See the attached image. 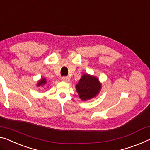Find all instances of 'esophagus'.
<instances>
[{
	"label": "esophagus",
	"instance_id": "34e87169",
	"mask_svg": "<svg viewBox=\"0 0 150 150\" xmlns=\"http://www.w3.org/2000/svg\"><path fill=\"white\" fill-rule=\"evenodd\" d=\"M61 80L62 81H65V82H68L70 81V78H69L67 77H62L61 78Z\"/></svg>",
	"mask_w": 150,
	"mask_h": 150
}]
</instances>
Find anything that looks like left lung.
<instances>
[{
    "mask_svg": "<svg viewBox=\"0 0 150 150\" xmlns=\"http://www.w3.org/2000/svg\"><path fill=\"white\" fill-rule=\"evenodd\" d=\"M75 88L80 99L87 101L99 94L102 89V83L98 77L86 73L83 75Z\"/></svg>",
    "mask_w": 150,
    "mask_h": 150,
    "instance_id": "left-lung-1",
    "label": "left lung"
}]
</instances>
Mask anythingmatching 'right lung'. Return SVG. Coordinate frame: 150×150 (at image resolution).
<instances>
[{
	"label": "right lung",
	"instance_id": "right-lung-1",
	"mask_svg": "<svg viewBox=\"0 0 150 150\" xmlns=\"http://www.w3.org/2000/svg\"><path fill=\"white\" fill-rule=\"evenodd\" d=\"M46 82L47 81L46 78H41L38 81V82L37 83V87H43L44 85L46 84Z\"/></svg>",
	"mask_w": 150,
	"mask_h": 150
}]
</instances>
